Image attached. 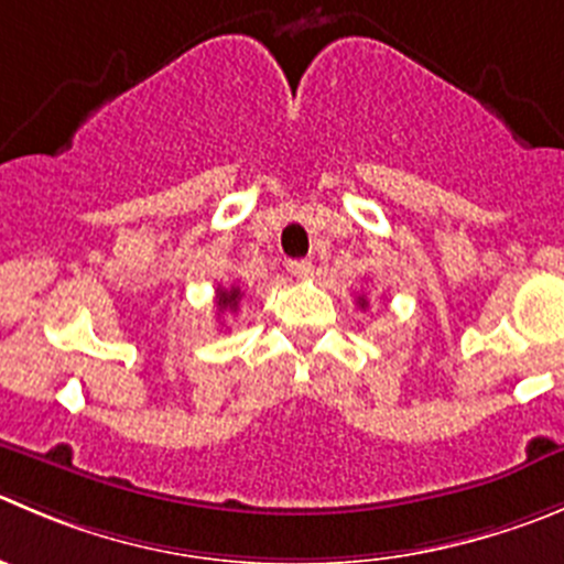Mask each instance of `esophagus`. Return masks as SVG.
Segmentation results:
<instances>
[{"instance_id": "1", "label": "esophagus", "mask_w": 564, "mask_h": 564, "mask_svg": "<svg viewBox=\"0 0 564 564\" xmlns=\"http://www.w3.org/2000/svg\"><path fill=\"white\" fill-rule=\"evenodd\" d=\"M288 271H291L296 279H307L310 273H313V262H310V260H291V262H288Z\"/></svg>"}]
</instances>
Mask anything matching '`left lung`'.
<instances>
[{
	"label": "left lung",
	"mask_w": 564,
	"mask_h": 564,
	"mask_svg": "<svg viewBox=\"0 0 564 564\" xmlns=\"http://www.w3.org/2000/svg\"><path fill=\"white\" fill-rule=\"evenodd\" d=\"M357 304H359V307H362V310H366V307H368V302H366V299H362V296H359V299H357Z\"/></svg>",
	"instance_id": "obj_1"
}]
</instances>
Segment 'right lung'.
<instances>
[{
	"label": "right lung",
	"mask_w": 564,
	"mask_h": 564,
	"mask_svg": "<svg viewBox=\"0 0 564 564\" xmlns=\"http://www.w3.org/2000/svg\"><path fill=\"white\" fill-rule=\"evenodd\" d=\"M218 296H216V304H218V313H224V310H238V302H240V288H229V291H224V288H218Z\"/></svg>",
	"instance_id": "1"
}]
</instances>
